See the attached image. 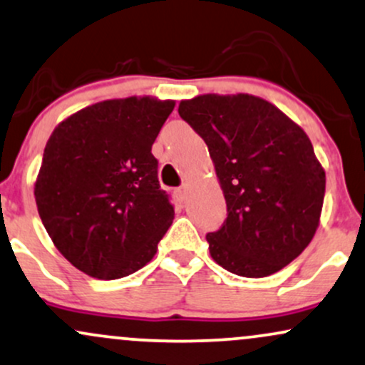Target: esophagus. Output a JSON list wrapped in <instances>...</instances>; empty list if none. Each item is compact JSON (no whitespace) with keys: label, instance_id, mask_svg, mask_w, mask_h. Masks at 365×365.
Wrapping results in <instances>:
<instances>
[{"label":"esophagus","instance_id":"34e87169","mask_svg":"<svg viewBox=\"0 0 365 365\" xmlns=\"http://www.w3.org/2000/svg\"><path fill=\"white\" fill-rule=\"evenodd\" d=\"M174 195L178 196L179 200H184V196H186V186H181V187H175L174 190Z\"/></svg>","mask_w":365,"mask_h":365}]
</instances>
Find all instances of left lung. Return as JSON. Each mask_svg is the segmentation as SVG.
Returning <instances> with one entry per match:
<instances>
[{
    "label": "left lung",
    "instance_id": "left-lung-1",
    "mask_svg": "<svg viewBox=\"0 0 365 365\" xmlns=\"http://www.w3.org/2000/svg\"><path fill=\"white\" fill-rule=\"evenodd\" d=\"M179 115L207 143L225 196L227 218L207 234L212 258L247 278L287 267L314 237L327 186L306 133L250 93L182 101Z\"/></svg>",
    "mask_w": 365,
    "mask_h": 365
}]
</instances>
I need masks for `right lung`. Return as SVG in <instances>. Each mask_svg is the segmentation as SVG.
<instances>
[{
	"label": "right lung",
	"mask_w": 365,
	"mask_h": 365,
	"mask_svg": "<svg viewBox=\"0 0 365 365\" xmlns=\"http://www.w3.org/2000/svg\"><path fill=\"white\" fill-rule=\"evenodd\" d=\"M174 101L128 97L78 110L47 140L38 215L75 268L115 280L143 268L174 220L152 145Z\"/></svg>",
	"instance_id": "add662e5"
}]
</instances>
